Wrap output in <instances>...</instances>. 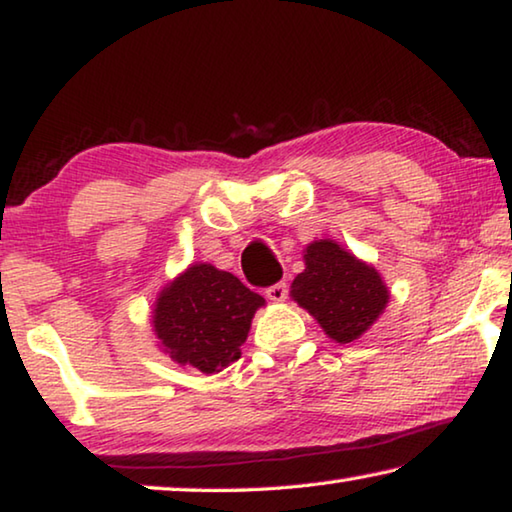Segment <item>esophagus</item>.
Instances as JSON below:
<instances>
[{"label":"esophagus","instance_id":"esophagus-1","mask_svg":"<svg viewBox=\"0 0 512 512\" xmlns=\"http://www.w3.org/2000/svg\"><path fill=\"white\" fill-rule=\"evenodd\" d=\"M266 296H268V300H273V302H282L284 298L289 296V284L287 282L273 284V287L266 289Z\"/></svg>","mask_w":512,"mask_h":512}]
</instances>
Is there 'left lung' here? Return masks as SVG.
Segmentation results:
<instances>
[{
    "instance_id": "1",
    "label": "left lung",
    "mask_w": 512,
    "mask_h": 512,
    "mask_svg": "<svg viewBox=\"0 0 512 512\" xmlns=\"http://www.w3.org/2000/svg\"><path fill=\"white\" fill-rule=\"evenodd\" d=\"M291 296L336 343L357 341L388 305V289L375 268L329 239L307 246L305 271L293 280Z\"/></svg>"
}]
</instances>
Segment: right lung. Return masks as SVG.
<instances>
[{"label": "right lung", "instance_id": "add662e5", "mask_svg": "<svg viewBox=\"0 0 512 512\" xmlns=\"http://www.w3.org/2000/svg\"><path fill=\"white\" fill-rule=\"evenodd\" d=\"M264 305L239 277L212 264H194L162 289L153 309V332L180 366L205 375L241 357L250 320Z\"/></svg>", "mask_w": 512, "mask_h": 512}]
</instances>
